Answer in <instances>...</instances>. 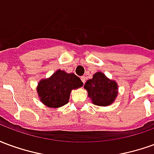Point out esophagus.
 <instances>
[{
	"instance_id": "1",
	"label": "esophagus",
	"mask_w": 154,
	"mask_h": 154,
	"mask_svg": "<svg viewBox=\"0 0 154 154\" xmlns=\"http://www.w3.org/2000/svg\"><path fill=\"white\" fill-rule=\"evenodd\" d=\"M81 80H82V82H83V84L86 82V77H84V76H82V77H81Z\"/></svg>"
}]
</instances>
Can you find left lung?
I'll list each match as a JSON object with an SVG mask.
<instances>
[{"label": "left lung", "mask_w": 154, "mask_h": 154, "mask_svg": "<svg viewBox=\"0 0 154 154\" xmlns=\"http://www.w3.org/2000/svg\"><path fill=\"white\" fill-rule=\"evenodd\" d=\"M88 96L97 106H106L113 102L118 94V87L116 82L108 79L102 72H98L93 78L84 85Z\"/></svg>", "instance_id": "obj_1"}]
</instances>
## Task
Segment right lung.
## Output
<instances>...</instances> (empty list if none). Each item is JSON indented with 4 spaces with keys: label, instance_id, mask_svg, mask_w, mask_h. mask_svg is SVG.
I'll return each instance as SVG.
<instances>
[{
    "label": "right lung",
    "instance_id": "1",
    "mask_svg": "<svg viewBox=\"0 0 154 154\" xmlns=\"http://www.w3.org/2000/svg\"><path fill=\"white\" fill-rule=\"evenodd\" d=\"M82 85L80 78L74 73L57 70L50 78L40 81L37 91L40 100L45 106L57 108L68 102L71 91Z\"/></svg>",
    "mask_w": 154,
    "mask_h": 154
}]
</instances>
